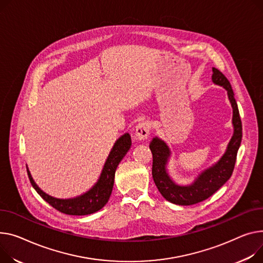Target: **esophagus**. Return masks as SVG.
Here are the masks:
<instances>
[{"mask_svg":"<svg viewBox=\"0 0 263 263\" xmlns=\"http://www.w3.org/2000/svg\"><path fill=\"white\" fill-rule=\"evenodd\" d=\"M150 129H151L150 121L139 122L135 130V135L137 139H139V141H144V139H146L150 134Z\"/></svg>","mask_w":263,"mask_h":263,"instance_id":"esophagus-1","label":"esophagus"}]
</instances>
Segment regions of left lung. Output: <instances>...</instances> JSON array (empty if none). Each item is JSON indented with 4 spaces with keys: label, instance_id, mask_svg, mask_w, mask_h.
I'll list each match as a JSON object with an SVG mask.
<instances>
[{
    "label": "left lung",
    "instance_id": "left-lung-1",
    "mask_svg": "<svg viewBox=\"0 0 263 263\" xmlns=\"http://www.w3.org/2000/svg\"><path fill=\"white\" fill-rule=\"evenodd\" d=\"M212 79L215 84L223 86L227 91V96L233 108L234 134L221 159L199 174L194 183L190 185H178L170 178L167 171V164L171 154L167 144L163 139L155 136L149 145L153 155V181L161 195L173 204L194 205L208 199L230 180L235 168L237 152L242 139V124L238 104L230 81L216 67H213Z\"/></svg>",
    "mask_w": 263,
    "mask_h": 263
}]
</instances>
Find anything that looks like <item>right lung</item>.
<instances>
[{"instance_id": "add662e5", "label": "right lung", "mask_w": 263, "mask_h": 263, "mask_svg": "<svg viewBox=\"0 0 263 263\" xmlns=\"http://www.w3.org/2000/svg\"><path fill=\"white\" fill-rule=\"evenodd\" d=\"M131 136L129 133L121 135L115 142L108 159L104 163L97 183L85 194L73 199H57L48 196L34 183L27 168L29 181L40 197L57 211L71 216H86L94 214L106 205L112 194L115 171L131 147Z\"/></svg>"}]
</instances>
